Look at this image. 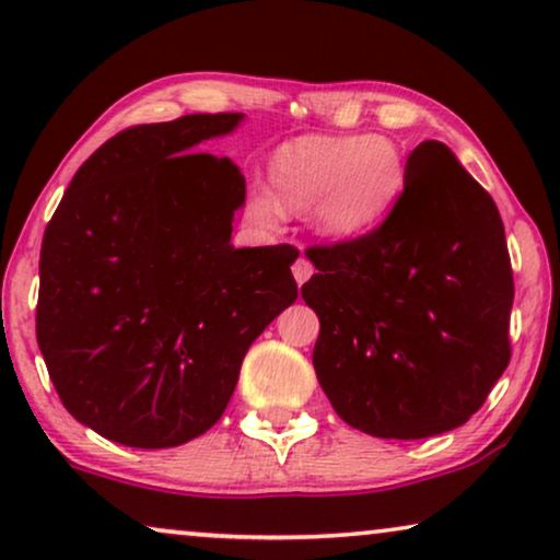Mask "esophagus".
<instances>
[{"mask_svg": "<svg viewBox=\"0 0 560 560\" xmlns=\"http://www.w3.org/2000/svg\"><path fill=\"white\" fill-rule=\"evenodd\" d=\"M311 275H313V265L308 262V259H305V257L295 259V265H293V278H295L298 285H303V282L308 280Z\"/></svg>", "mask_w": 560, "mask_h": 560, "instance_id": "1", "label": "esophagus"}]
</instances>
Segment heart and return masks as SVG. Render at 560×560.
<instances>
[{
  "instance_id": "b5f03b06",
  "label": "heart",
  "mask_w": 560,
  "mask_h": 560,
  "mask_svg": "<svg viewBox=\"0 0 560 560\" xmlns=\"http://www.w3.org/2000/svg\"><path fill=\"white\" fill-rule=\"evenodd\" d=\"M272 180L290 209H313L320 236L351 242L374 232L393 211L405 186V165L385 137H308L275 155ZM249 206L265 224L280 217L278 198L267 190H252Z\"/></svg>"
}]
</instances>
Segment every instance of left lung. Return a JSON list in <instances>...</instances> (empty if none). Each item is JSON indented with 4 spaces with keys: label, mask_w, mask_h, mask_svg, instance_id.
Instances as JSON below:
<instances>
[{
    "label": "left lung",
    "mask_w": 560,
    "mask_h": 560,
    "mask_svg": "<svg viewBox=\"0 0 560 560\" xmlns=\"http://www.w3.org/2000/svg\"><path fill=\"white\" fill-rule=\"evenodd\" d=\"M320 334L313 366L334 410L377 439L464 425L510 364L515 285L492 196L439 140L405 163L385 224L305 252Z\"/></svg>",
    "instance_id": "8db88e82"
}]
</instances>
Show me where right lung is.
I'll use <instances>...</instances> for the list:
<instances>
[{
	"instance_id": "obj_1",
	"label": "right lung",
	"mask_w": 560,
	"mask_h": 560,
	"mask_svg": "<svg viewBox=\"0 0 560 560\" xmlns=\"http://www.w3.org/2000/svg\"><path fill=\"white\" fill-rule=\"evenodd\" d=\"M242 119L125 129L75 171L45 229V366L66 410L121 446L173 448L209 431L252 341L298 298V249H236L247 183L229 158L196 152Z\"/></svg>"
}]
</instances>
